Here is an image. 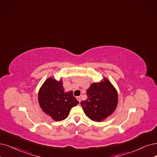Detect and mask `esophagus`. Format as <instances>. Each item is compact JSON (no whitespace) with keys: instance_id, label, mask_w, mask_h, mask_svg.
<instances>
[{"instance_id":"esophagus-1","label":"esophagus","mask_w":157,"mask_h":157,"mask_svg":"<svg viewBox=\"0 0 157 157\" xmlns=\"http://www.w3.org/2000/svg\"><path fill=\"white\" fill-rule=\"evenodd\" d=\"M76 99H77V100H78L79 102L81 101V98H80V96H78V97L76 98Z\"/></svg>"}]
</instances>
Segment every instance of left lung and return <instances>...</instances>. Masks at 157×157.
Returning a JSON list of instances; mask_svg holds the SVG:
<instances>
[{
  "label": "left lung",
  "mask_w": 157,
  "mask_h": 157,
  "mask_svg": "<svg viewBox=\"0 0 157 157\" xmlns=\"http://www.w3.org/2000/svg\"><path fill=\"white\" fill-rule=\"evenodd\" d=\"M88 98L81 102L86 116L100 122L111 116L117 107L118 94L117 89L106 78L100 82L90 84L86 90Z\"/></svg>",
  "instance_id": "8db88e82"
}]
</instances>
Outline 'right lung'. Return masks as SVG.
<instances>
[{
    "label": "right lung",
    "mask_w": 157,
    "mask_h": 157,
    "mask_svg": "<svg viewBox=\"0 0 157 157\" xmlns=\"http://www.w3.org/2000/svg\"><path fill=\"white\" fill-rule=\"evenodd\" d=\"M38 102L42 111L56 121L67 118L71 109L79 103L72 90L65 91L61 79L57 81L51 77L40 86Z\"/></svg>",
    "instance_id": "right-lung-1"
}]
</instances>
